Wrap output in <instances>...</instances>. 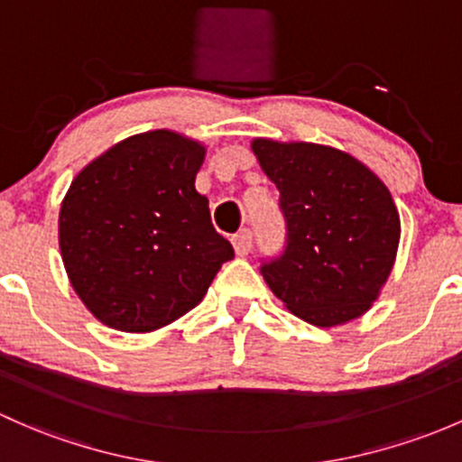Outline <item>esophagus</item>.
<instances>
[{
  "label": "esophagus",
  "instance_id": "34e87169",
  "mask_svg": "<svg viewBox=\"0 0 462 462\" xmlns=\"http://www.w3.org/2000/svg\"><path fill=\"white\" fill-rule=\"evenodd\" d=\"M232 245H235L236 254L245 256L247 252L252 250V232L250 230H241L239 235L232 236Z\"/></svg>",
  "mask_w": 462,
  "mask_h": 462
}]
</instances>
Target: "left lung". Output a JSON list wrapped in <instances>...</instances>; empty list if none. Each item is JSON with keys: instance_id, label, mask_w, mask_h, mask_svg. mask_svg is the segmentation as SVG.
Returning <instances> with one entry per match:
<instances>
[{"instance_id": "left-lung-1", "label": "left lung", "mask_w": 462, "mask_h": 462, "mask_svg": "<svg viewBox=\"0 0 462 462\" xmlns=\"http://www.w3.org/2000/svg\"><path fill=\"white\" fill-rule=\"evenodd\" d=\"M281 194L288 245L263 263L268 288L294 317L337 328L363 317L396 261L401 218L385 183L332 145L252 139Z\"/></svg>"}]
</instances>
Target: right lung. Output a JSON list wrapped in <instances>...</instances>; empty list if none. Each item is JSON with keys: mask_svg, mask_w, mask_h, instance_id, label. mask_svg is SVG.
Masks as SVG:
<instances>
[{"mask_svg": "<svg viewBox=\"0 0 462 462\" xmlns=\"http://www.w3.org/2000/svg\"><path fill=\"white\" fill-rule=\"evenodd\" d=\"M206 145L174 130L115 143L72 179L60 250L72 290L95 319L145 334L201 303L235 256L194 179Z\"/></svg>", "mask_w": 462, "mask_h": 462, "instance_id": "1", "label": "right lung"}]
</instances>
